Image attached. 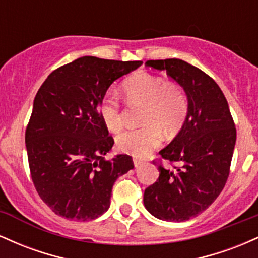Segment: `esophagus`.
Instances as JSON below:
<instances>
[{
    "label": "esophagus",
    "instance_id": "obj_1",
    "mask_svg": "<svg viewBox=\"0 0 258 258\" xmlns=\"http://www.w3.org/2000/svg\"><path fill=\"white\" fill-rule=\"evenodd\" d=\"M133 164H135V166H136V167H141L142 165L144 164V162L142 161V160H138V159H133Z\"/></svg>",
    "mask_w": 258,
    "mask_h": 258
}]
</instances>
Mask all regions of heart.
<instances>
[{
    "mask_svg": "<svg viewBox=\"0 0 258 258\" xmlns=\"http://www.w3.org/2000/svg\"><path fill=\"white\" fill-rule=\"evenodd\" d=\"M122 91L130 104L143 106L138 130H128L116 138L120 152L133 156H146L160 146L162 132L167 137L178 133L188 114L184 92L174 82L160 76L139 73L122 84ZM99 115L106 128L119 132L122 127L120 103L116 97L105 96L99 104Z\"/></svg>",
    "mask_w": 258,
    "mask_h": 258,
    "instance_id": "obj_1",
    "label": "heart"
}]
</instances>
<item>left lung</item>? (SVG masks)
Here are the masks:
<instances>
[{
  "mask_svg": "<svg viewBox=\"0 0 258 258\" xmlns=\"http://www.w3.org/2000/svg\"><path fill=\"white\" fill-rule=\"evenodd\" d=\"M164 70L188 98V114L178 135L160 150L162 159L179 166H158L159 178L144 190V206L154 217L184 222L211 205L229 176L236 130L220 86L194 65L180 59L148 60Z\"/></svg>",
  "mask_w": 258,
  "mask_h": 258,
  "instance_id": "left-lung-1",
  "label": "left lung"
}]
</instances>
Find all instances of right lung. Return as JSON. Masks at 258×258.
Listing matches in <instances>:
<instances>
[{
	"instance_id": "obj_1",
	"label": "right lung",
	"mask_w": 258,
	"mask_h": 258,
	"mask_svg": "<svg viewBox=\"0 0 258 258\" xmlns=\"http://www.w3.org/2000/svg\"><path fill=\"white\" fill-rule=\"evenodd\" d=\"M142 61L81 57L48 75L34 99L25 131L32 182L55 215L91 221L108 211L115 180L133 168L132 158L105 160L114 139L99 104L115 80Z\"/></svg>"
}]
</instances>
